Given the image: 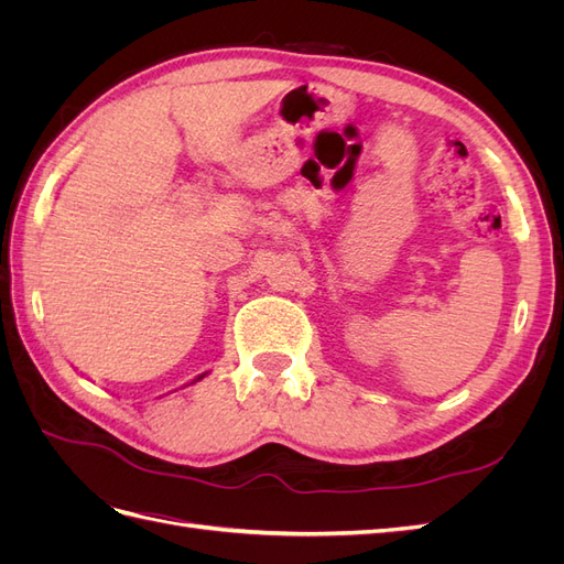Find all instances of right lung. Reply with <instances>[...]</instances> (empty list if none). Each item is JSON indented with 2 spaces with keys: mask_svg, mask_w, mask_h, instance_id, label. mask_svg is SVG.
Instances as JSON below:
<instances>
[{
  "mask_svg": "<svg viewBox=\"0 0 564 564\" xmlns=\"http://www.w3.org/2000/svg\"><path fill=\"white\" fill-rule=\"evenodd\" d=\"M204 377H207V373H202V377H197V381H199V379H204Z\"/></svg>",
  "mask_w": 564,
  "mask_h": 564,
  "instance_id": "obj_1",
  "label": "right lung"
}]
</instances>
